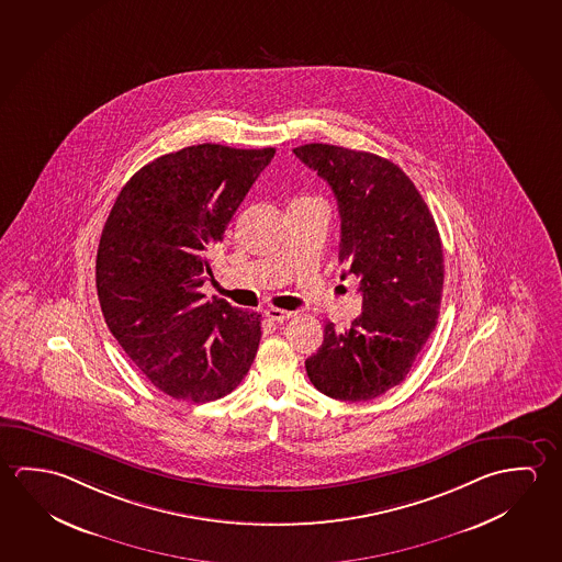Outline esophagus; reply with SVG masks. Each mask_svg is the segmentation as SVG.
Instances as JSON below:
<instances>
[{
  "label": "esophagus",
  "mask_w": 562,
  "mask_h": 562,
  "mask_svg": "<svg viewBox=\"0 0 562 562\" xmlns=\"http://www.w3.org/2000/svg\"><path fill=\"white\" fill-rule=\"evenodd\" d=\"M268 319H272V322L282 323L285 319H290L292 317V312H285V310H278V307H268L267 312Z\"/></svg>",
  "instance_id": "1"
}]
</instances>
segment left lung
<instances>
[{
  "instance_id": "1",
  "label": "left lung",
  "mask_w": 562,
  "mask_h": 562,
  "mask_svg": "<svg viewBox=\"0 0 562 562\" xmlns=\"http://www.w3.org/2000/svg\"><path fill=\"white\" fill-rule=\"evenodd\" d=\"M294 155L331 186L340 262L360 278L362 292V313L345 331L325 323L322 347L305 370L325 396L374 400L407 376L437 325L441 237L422 193L387 158L323 143Z\"/></svg>"
}]
</instances>
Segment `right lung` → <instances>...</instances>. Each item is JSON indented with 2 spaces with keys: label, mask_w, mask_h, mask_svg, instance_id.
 <instances>
[{
  "label": "right lung",
  "mask_w": 562,
  "mask_h": 562,
  "mask_svg": "<svg viewBox=\"0 0 562 562\" xmlns=\"http://www.w3.org/2000/svg\"><path fill=\"white\" fill-rule=\"evenodd\" d=\"M277 148L193 145L143 166L103 225L95 285L103 317L143 374L168 396L205 404L249 372L260 313L200 292L210 250Z\"/></svg>",
  "instance_id": "right-lung-1"
}]
</instances>
